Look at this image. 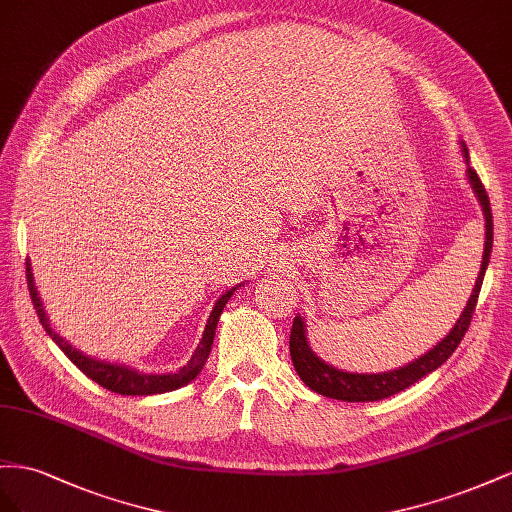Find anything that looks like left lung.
Wrapping results in <instances>:
<instances>
[{"mask_svg": "<svg viewBox=\"0 0 512 512\" xmlns=\"http://www.w3.org/2000/svg\"><path fill=\"white\" fill-rule=\"evenodd\" d=\"M461 152L467 165L465 169L467 182H470V188L474 191L485 216V251H483V261H480V272H478L476 285L472 289V296L467 300V306L459 315L457 324L452 326V330L446 334V337L440 343H435L429 352L418 356L412 362L403 364L399 369H390L384 373H349V371L332 367V364L321 360L313 352L309 337H306V321L298 313L294 319V326H291L289 352H291V362H294L296 373L313 392L324 394V397L337 399V401H349V403L382 401L392 397V394L410 388L412 384L418 382V379L427 377L437 367H442V364L452 356V352L459 347L467 328H470V319L476 309L480 287H483V279H485L489 257H491V246H493V216H491L487 191L476 175V171L470 167V154H467L463 141H461Z\"/></svg>", "mask_w": 512, "mask_h": 512, "instance_id": "1", "label": "left lung"}]
</instances>
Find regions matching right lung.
<instances>
[{"label":"right lung","mask_w":512,"mask_h":512,"mask_svg":"<svg viewBox=\"0 0 512 512\" xmlns=\"http://www.w3.org/2000/svg\"><path fill=\"white\" fill-rule=\"evenodd\" d=\"M27 287H29V296H32L34 302V309L38 313V319L42 328L47 330L49 337L55 341V345L62 349V352L70 358V362H75L77 367L90 377L94 379L96 384H100L102 388H107L111 392H118V394H133V397H148V394H163V392H171V390H178L186 384H191L193 379L201 373L203 364H206L210 352H212V343H214V334H216V326H218V319H221V313L225 309V304L229 302V298L236 294V289L242 287V283H238L236 287H231L229 291L218 298L214 302V309L208 317V324L206 330H203V337L197 345V349L193 352L191 360H188L180 371L175 373H143L139 369L128 367V364H118V362H107V360H98L83 354L81 349L72 347L64 337L55 332V328L51 326V321L45 313V306H42V300L38 296V289L34 283V274H32V264L27 261Z\"/></svg>","instance_id":"add662e5"}]
</instances>
